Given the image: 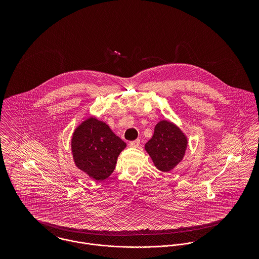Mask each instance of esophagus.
I'll use <instances>...</instances> for the list:
<instances>
[{
	"label": "esophagus",
	"instance_id": "esophagus-1",
	"mask_svg": "<svg viewBox=\"0 0 259 259\" xmlns=\"http://www.w3.org/2000/svg\"><path fill=\"white\" fill-rule=\"evenodd\" d=\"M140 144H141V141H140V140H136V141H133V142L130 143V147H132V148H138V147L140 146Z\"/></svg>",
	"mask_w": 259,
	"mask_h": 259
}]
</instances>
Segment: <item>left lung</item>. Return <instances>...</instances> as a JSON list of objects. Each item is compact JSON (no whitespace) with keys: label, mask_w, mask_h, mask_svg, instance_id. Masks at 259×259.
I'll return each mask as SVG.
<instances>
[{"label":"left lung","mask_w":259,"mask_h":259,"mask_svg":"<svg viewBox=\"0 0 259 259\" xmlns=\"http://www.w3.org/2000/svg\"><path fill=\"white\" fill-rule=\"evenodd\" d=\"M187 138L182 130L168 120H160L145 148L155 167L163 172L174 169L184 158Z\"/></svg>","instance_id":"left-lung-1"}]
</instances>
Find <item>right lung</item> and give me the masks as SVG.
Segmentation results:
<instances>
[{"label":"right lung","mask_w":259,"mask_h":259,"mask_svg":"<svg viewBox=\"0 0 259 259\" xmlns=\"http://www.w3.org/2000/svg\"><path fill=\"white\" fill-rule=\"evenodd\" d=\"M125 147L126 144L106 122L95 116H90L75 127L71 141L74 164L97 182L111 176Z\"/></svg>","instance_id":"obj_1"}]
</instances>
